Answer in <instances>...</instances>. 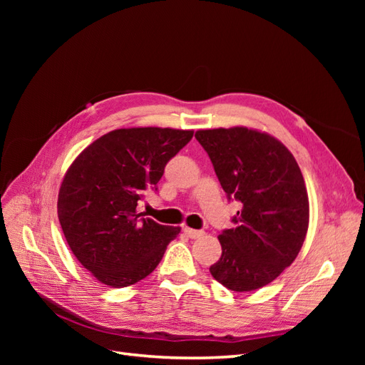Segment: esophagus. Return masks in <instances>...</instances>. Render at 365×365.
<instances>
[{"label":"esophagus","mask_w":365,"mask_h":365,"mask_svg":"<svg viewBox=\"0 0 365 365\" xmlns=\"http://www.w3.org/2000/svg\"><path fill=\"white\" fill-rule=\"evenodd\" d=\"M184 233H185L187 237L197 239V237H201V236L204 235V231H201V230H193V228H189V227H184Z\"/></svg>","instance_id":"esophagus-1"}]
</instances>
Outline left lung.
Returning <instances> with one entry per match:
<instances>
[{
  "instance_id": "1",
  "label": "left lung",
  "mask_w": 365,
  "mask_h": 365,
  "mask_svg": "<svg viewBox=\"0 0 365 365\" xmlns=\"http://www.w3.org/2000/svg\"><path fill=\"white\" fill-rule=\"evenodd\" d=\"M195 137L228 200L242 204L235 227L217 237L222 256L210 272L231 291L263 288L295 260L306 239L309 200L302 170L288 148L256 129H202Z\"/></svg>"
}]
</instances>
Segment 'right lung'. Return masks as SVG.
<instances>
[{
	"instance_id": "1",
	"label": "right lung",
	"mask_w": 365,
	"mask_h": 365,
	"mask_svg": "<svg viewBox=\"0 0 365 365\" xmlns=\"http://www.w3.org/2000/svg\"><path fill=\"white\" fill-rule=\"evenodd\" d=\"M193 130L128 128L91 143L63 176L58 216L76 259L111 288L134 284L155 269L181 231L137 213L146 189H155L165 164Z\"/></svg>"
}]
</instances>
